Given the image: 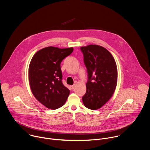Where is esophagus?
Masks as SVG:
<instances>
[{"label":"esophagus","mask_w":150,"mask_h":150,"mask_svg":"<svg viewBox=\"0 0 150 150\" xmlns=\"http://www.w3.org/2000/svg\"><path fill=\"white\" fill-rule=\"evenodd\" d=\"M71 87H72V89H74V88H75V84H74L73 85H72Z\"/></svg>","instance_id":"1"}]
</instances>
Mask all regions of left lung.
<instances>
[{"label":"left lung","instance_id":"left-lung-1","mask_svg":"<svg viewBox=\"0 0 150 150\" xmlns=\"http://www.w3.org/2000/svg\"><path fill=\"white\" fill-rule=\"evenodd\" d=\"M87 69L86 93L82 97L84 105L97 110L108 102L114 93L117 81V69L112 54L98 45L80 47Z\"/></svg>","mask_w":150,"mask_h":150}]
</instances>
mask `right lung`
I'll return each instance as SVG.
<instances>
[{"instance_id": "add662e5", "label": "right lung", "mask_w": 150, "mask_h": 150, "mask_svg": "<svg viewBox=\"0 0 150 150\" xmlns=\"http://www.w3.org/2000/svg\"><path fill=\"white\" fill-rule=\"evenodd\" d=\"M73 50V47H47L38 50L30 62L28 78L31 91L48 109L61 108L69 96L70 91L62 81L60 63Z\"/></svg>"}]
</instances>
